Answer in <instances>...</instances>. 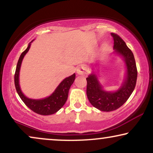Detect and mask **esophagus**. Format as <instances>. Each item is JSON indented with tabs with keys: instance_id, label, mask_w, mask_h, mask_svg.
Wrapping results in <instances>:
<instances>
[{
	"instance_id": "34e87169",
	"label": "esophagus",
	"mask_w": 153,
	"mask_h": 153,
	"mask_svg": "<svg viewBox=\"0 0 153 153\" xmlns=\"http://www.w3.org/2000/svg\"><path fill=\"white\" fill-rule=\"evenodd\" d=\"M88 72H89L88 68L85 66H80L76 70L77 74L79 75H81V76H85V75L88 74Z\"/></svg>"
}]
</instances>
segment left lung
Instances as JSON below:
<instances>
[{"label":"left lung","instance_id":"obj_1","mask_svg":"<svg viewBox=\"0 0 153 153\" xmlns=\"http://www.w3.org/2000/svg\"><path fill=\"white\" fill-rule=\"evenodd\" d=\"M114 38V49L122 56L126 63L127 76L121 87L116 92H107L102 89L95 74L87 77L86 94L94 107L102 111H112L123 105L134 90L137 79V69L132 51L124 40L116 33H111Z\"/></svg>","mask_w":153,"mask_h":153}]
</instances>
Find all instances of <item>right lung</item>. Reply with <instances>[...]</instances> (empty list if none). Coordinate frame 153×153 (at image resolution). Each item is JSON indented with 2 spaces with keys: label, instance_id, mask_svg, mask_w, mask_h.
Returning <instances> with one entry per match:
<instances>
[{
  "label": "right lung",
  "instance_id": "right-lung-1",
  "mask_svg": "<svg viewBox=\"0 0 153 153\" xmlns=\"http://www.w3.org/2000/svg\"><path fill=\"white\" fill-rule=\"evenodd\" d=\"M32 42L29 43L27 49L21 54L19 59L18 60L15 74H14V84H15V88L18 95H19L20 98L24 102V104L36 114L43 115V116H48V115L55 114L63 106L67 100H68L69 90L74 81L76 75L75 74H73L71 76L65 79L58 85L55 91L49 97L42 100H33L26 97L20 89L19 83V76L20 68L23 58L30 49V43Z\"/></svg>",
  "mask_w": 153,
  "mask_h": 153
}]
</instances>
